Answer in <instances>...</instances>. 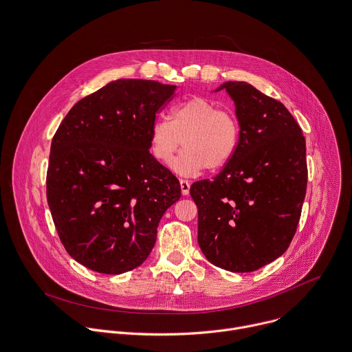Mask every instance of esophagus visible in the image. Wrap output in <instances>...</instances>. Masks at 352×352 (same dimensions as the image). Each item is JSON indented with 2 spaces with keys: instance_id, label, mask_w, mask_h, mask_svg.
<instances>
[{
  "instance_id": "34e87169",
  "label": "esophagus",
  "mask_w": 352,
  "mask_h": 352,
  "mask_svg": "<svg viewBox=\"0 0 352 352\" xmlns=\"http://www.w3.org/2000/svg\"><path fill=\"white\" fill-rule=\"evenodd\" d=\"M179 185H181V192H182V195H189V188H190V185H189V182L186 181V179H179Z\"/></svg>"
}]
</instances>
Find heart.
Returning <instances> with one entry per match:
<instances>
[{
    "label": "heart",
    "instance_id": "heart-1",
    "mask_svg": "<svg viewBox=\"0 0 352 352\" xmlns=\"http://www.w3.org/2000/svg\"><path fill=\"white\" fill-rule=\"evenodd\" d=\"M147 138L150 153L163 166L173 163L182 144L185 150L174 168L182 175H196L205 168L217 171L232 160L239 144V122L213 100L195 96L175 106L168 121L156 120Z\"/></svg>",
    "mask_w": 352,
    "mask_h": 352
}]
</instances>
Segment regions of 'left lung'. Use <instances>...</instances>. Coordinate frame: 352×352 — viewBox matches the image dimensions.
Listing matches in <instances>:
<instances>
[{"label": "left lung", "mask_w": 352, "mask_h": 352, "mask_svg": "<svg viewBox=\"0 0 352 352\" xmlns=\"http://www.w3.org/2000/svg\"><path fill=\"white\" fill-rule=\"evenodd\" d=\"M239 122L232 160L213 181L193 182L197 242L210 263L255 272L280 258L296 231L307 193V144L278 100L246 82H226Z\"/></svg>", "instance_id": "1"}]
</instances>
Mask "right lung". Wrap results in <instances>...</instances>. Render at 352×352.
<instances>
[{
	"mask_svg": "<svg viewBox=\"0 0 352 352\" xmlns=\"http://www.w3.org/2000/svg\"><path fill=\"white\" fill-rule=\"evenodd\" d=\"M175 87L113 80L79 100L53 138L48 208L69 256L93 272L140 266L181 197L179 181L148 152L147 138Z\"/></svg>",
	"mask_w": 352,
	"mask_h": 352,
	"instance_id": "right-lung-1",
	"label": "right lung"
}]
</instances>
